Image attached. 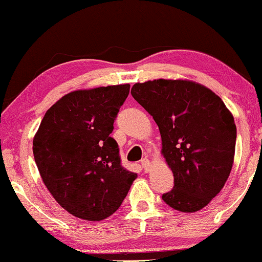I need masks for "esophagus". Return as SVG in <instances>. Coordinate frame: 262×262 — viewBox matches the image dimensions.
Here are the masks:
<instances>
[{
  "instance_id": "esophagus-1",
  "label": "esophagus",
  "mask_w": 262,
  "mask_h": 262,
  "mask_svg": "<svg viewBox=\"0 0 262 262\" xmlns=\"http://www.w3.org/2000/svg\"><path fill=\"white\" fill-rule=\"evenodd\" d=\"M141 165H142V169L146 173H148L150 170V162L147 158H143L142 161H141Z\"/></svg>"
}]
</instances>
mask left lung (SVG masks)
Listing matches in <instances>:
<instances>
[{
  "instance_id": "left-lung-1",
  "label": "left lung",
  "mask_w": 262,
  "mask_h": 262,
  "mask_svg": "<svg viewBox=\"0 0 262 262\" xmlns=\"http://www.w3.org/2000/svg\"><path fill=\"white\" fill-rule=\"evenodd\" d=\"M132 97L158 125L162 155L174 187L162 196L174 210L206 207L228 180L234 163V118L218 95L190 79H153L132 85Z\"/></svg>"
}]
</instances>
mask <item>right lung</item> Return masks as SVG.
I'll return each instance as SVG.
<instances>
[{
    "instance_id": "add662e5",
    "label": "right lung",
    "mask_w": 262,
    "mask_h": 262,
    "mask_svg": "<svg viewBox=\"0 0 262 262\" xmlns=\"http://www.w3.org/2000/svg\"><path fill=\"white\" fill-rule=\"evenodd\" d=\"M130 84L77 89L45 113L33 155L45 186L63 210L85 221H103L121 206L137 178L120 164L110 137Z\"/></svg>"
}]
</instances>
